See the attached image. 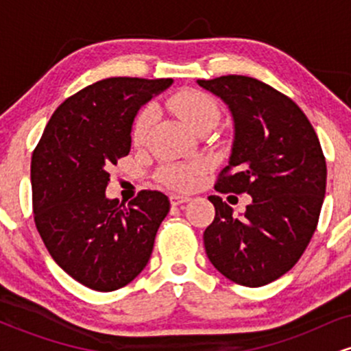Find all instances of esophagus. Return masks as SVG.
<instances>
[{"instance_id": "esophagus-1", "label": "esophagus", "mask_w": 351, "mask_h": 351, "mask_svg": "<svg viewBox=\"0 0 351 351\" xmlns=\"http://www.w3.org/2000/svg\"><path fill=\"white\" fill-rule=\"evenodd\" d=\"M170 201H171L173 206H178V204L188 203L189 198H188V196H183V195H171L170 196Z\"/></svg>"}]
</instances>
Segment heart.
I'll list each match as a JSON object with an SVG mask.
<instances>
[{
    "label": "heart",
    "mask_w": 351,
    "mask_h": 351,
    "mask_svg": "<svg viewBox=\"0 0 351 351\" xmlns=\"http://www.w3.org/2000/svg\"><path fill=\"white\" fill-rule=\"evenodd\" d=\"M168 107L175 112L176 115L184 120V123L191 128L195 134L204 130V128H215L221 120L219 106L199 90H181L168 99ZM153 120H155V108L152 106L143 107L138 112L132 125V142L136 147L148 140L150 135ZM199 176V167L196 165L184 163H171L165 165L160 170V178L165 183L176 189H189L195 186L196 180Z\"/></svg>",
    "instance_id": "heart-1"
}]
</instances>
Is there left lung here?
I'll return each instance as SVG.
<instances>
[{"instance_id":"8db88e82","label":"left lung","mask_w":351,"mask_h":351,"mask_svg":"<svg viewBox=\"0 0 351 351\" xmlns=\"http://www.w3.org/2000/svg\"><path fill=\"white\" fill-rule=\"evenodd\" d=\"M196 82L223 100L234 120L216 191L252 196L239 217L219 196H209L216 216L204 231V249L229 280L261 287L291 271L315 232L327 184L324 152L299 106L267 84L245 75Z\"/></svg>"}]
</instances>
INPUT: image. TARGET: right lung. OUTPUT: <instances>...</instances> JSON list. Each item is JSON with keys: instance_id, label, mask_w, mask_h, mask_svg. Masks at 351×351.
<instances>
[{"instance_id": "obj_1", "label": "right lung", "mask_w": 351, "mask_h": 351, "mask_svg": "<svg viewBox=\"0 0 351 351\" xmlns=\"http://www.w3.org/2000/svg\"><path fill=\"white\" fill-rule=\"evenodd\" d=\"M173 79L110 77L64 100L31 160L34 223L44 245L72 279L112 292L148 264L170 199L143 189L125 206L108 199L112 167L132 147L138 108Z\"/></svg>"}]
</instances>
